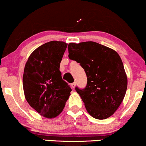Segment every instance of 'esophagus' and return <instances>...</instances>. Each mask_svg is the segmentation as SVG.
Listing matches in <instances>:
<instances>
[{"label": "esophagus", "instance_id": "esophagus-1", "mask_svg": "<svg viewBox=\"0 0 146 146\" xmlns=\"http://www.w3.org/2000/svg\"><path fill=\"white\" fill-rule=\"evenodd\" d=\"M71 87L73 88V89H74V88H75V87H76V83H72V84H71Z\"/></svg>", "mask_w": 146, "mask_h": 146}]
</instances>
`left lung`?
I'll return each instance as SVG.
<instances>
[{
	"label": "left lung",
	"instance_id": "8db88e82",
	"mask_svg": "<svg viewBox=\"0 0 146 146\" xmlns=\"http://www.w3.org/2000/svg\"><path fill=\"white\" fill-rule=\"evenodd\" d=\"M69 58L79 63L88 78L86 88L76 87L90 115L106 119L117 111L125 97L127 75L120 56L93 41L68 45Z\"/></svg>",
	"mask_w": 146,
	"mask_h": 146
}]
</instances>
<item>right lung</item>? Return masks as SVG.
<instances>
[{
	"instance_id": "obj_1",
	"label": "right lung",
	"mask_w": 146,
	"mask_h": 146,
	"mask_svg": "<svg viewBox=\"0 0 146 146\" xmlns=\"http://www.w3.org/2000/svg\"><path fill=\"white\" fill-rule=\"evenodd\" d=\"M67 46L63 41L46 42L31 54L25 66L23 86L25 99L47 119L62 112L72 91L59 70Z\"/></svg>"
}]
</instances>
